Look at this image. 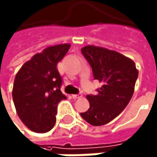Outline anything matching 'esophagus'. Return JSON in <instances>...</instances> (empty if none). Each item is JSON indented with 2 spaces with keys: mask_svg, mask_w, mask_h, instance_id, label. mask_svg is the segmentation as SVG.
Instances as JSON below:
<instances>
[{
  "mask_svg": "<svg viewBox=\"0 0 157 157\" xmlns=\"http://www.w3.org/2000/svg\"><path fill=\"white\" fill-rule=\"evenodd\" d=\"M82 94L81 93H79V94H74V95H72V98H82Z\"/></svg>",
  "mask_w": 157,
  "mask_h": 157,
  "instance_id": "esophagus-1",
  "label": "esophagus"
}]
</instances>
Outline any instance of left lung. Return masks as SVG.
I'll list each match as a JSON object with an SVG mask.
<instances>
[{
  "mask_svg": "<svg viewBox=\"0 0 157 157\" xmlns=\"http://www.w3.org/2000/svg\"><path fill=\"white\" fill-rule=\"evenodd\" d=\"M81 52L94 79L102 83L97 95H87L90 106L81 116L92 126H103L117 117L130 101L139 72L133 60L115 51L87 45Z\"/></svg>",
  "mask_w": 157,
  "mask_h": 157,
  "instance_id": "left-lung-1",
  "label": "left lung"
}]
</instances>
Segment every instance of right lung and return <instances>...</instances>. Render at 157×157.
<instances>
[{
	"label": "right lung",
	"mask_w": 157,
	"mask_h": 157,
	"mask_svg": "<svg viewBox=\"0 0 157 157\" xmlns=\"http://www.w3.org/2000/svg\"><path fill=\"white\" fill-rule=\"evenodd\" d=\"M70 47L65 44L45 48L16 75L12 93L15 107L21 121L32 131L51 130L56 124L58 104L67 98L60 91L62 78L57 65Z\"/></svg>",
	"instance_id": "1"
}]
</instances>
